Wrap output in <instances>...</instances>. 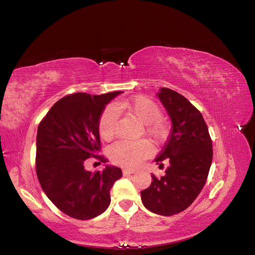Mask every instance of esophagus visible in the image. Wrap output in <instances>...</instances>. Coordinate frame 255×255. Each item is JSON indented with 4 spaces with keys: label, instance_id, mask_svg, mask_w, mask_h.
<instances>
[{
    "label": "esophagus",
    "instance_id": "obj_1",
    "mask_svg": "<svg viewBox=\"0 0 255 255\" xmlns=\"http://www.w3.org/2000/svg\"><path fill=\"white\" fill-rule=\"evenodd\" d=\"M136 172V170H133V169H124V175L125 176H128V175H131L134 174Z\"/></svg>",
    "mask_w": 255,
    "mask_h": 255
}]
</instances>
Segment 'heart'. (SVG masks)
I'll list each match as a JSON object with an SVG mask.
<instances>
[{"label":"heart","mask_w":255,"mask_h":255,"mask_svg":"<svg viewBox=\"0 0 255 255\" xmlns=\"http://www.w3.org/2000/svg\"><path fill=\"white\" fill-rule=\"evenodd\" d=\"M127 111L131 116L145 125V130L154 140H160L166 134V128L159 120L161 111L158 105L145 97H136L128 101H117L114 107L105 109L99 120V134L102 139L110 140L115 134L118 112ZM150 153V144L145 140L127 141L121 140L110 147V156L114 162L125 166H136Z\"/></svg>","instance_id":"heart-1"}]
</instances>
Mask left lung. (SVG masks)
Returning <instances> with one entry per match:
<instances>
[{"label": "left lung", "instance_id": "8db88e82", "mask_svg": "<svg viewBox=\"0 0 255 255\" xmlns=\"http://www.w3.org/2000/svg\"><path fill=\"white\" fill-rule=\"evenodd\" d=\"M157 97L172 122L171 134L154 161L168 163L161 178L140 192L143 206L155 214L171 216L186 210L207 181L212 163V141L200 112L180 94L161 87Z\"/></svg>", "mask_w": 255, "mask_h": 255}]
</instances>
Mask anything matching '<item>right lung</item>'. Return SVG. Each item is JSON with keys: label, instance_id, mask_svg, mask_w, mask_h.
<instances>
[{"label": "right lung", "instance_id": "1", "mask_svg": "<svg viewBox=\"0 0 255 255\" xmlns=\"http://www.w3.org/2000/svg\"><path fill=\"white\" fill-rule=\"evenodd\" d=\"M122 92L102 95L77 93L57 101L40 122L36 170L42 190L60 211L76 219H92L111 203L110 191L122 177L115 165L92 173L85 161L100 148L99 120L110 101Z\"/></svg>", "mask_w": 255, "mask_h": 255}]
</instances>
